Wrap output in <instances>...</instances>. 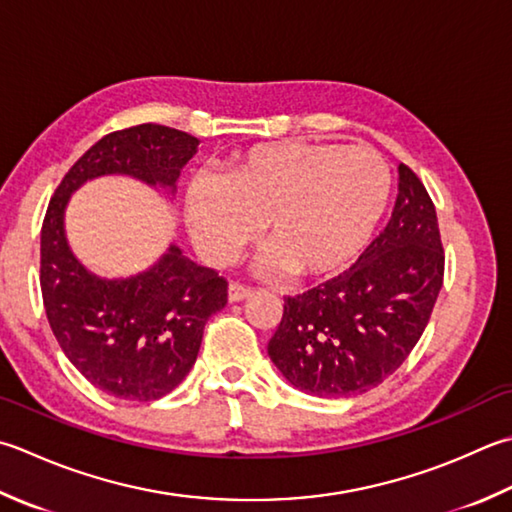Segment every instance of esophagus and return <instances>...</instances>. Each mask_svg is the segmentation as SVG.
Wrapping results in <instances>:
<instances>
[{
	"label": "esophagus",
	"instance_id": "obj_1",
	"mask_svg": "<svg viewBox=\"0 0 512 512\" xmlns=\"http://www.w3.org/2000/svg\"><path fill=\"white\" fill-rule=\"evenodd\" d=\"M250 293H253V290H250L248 286H244V284H237V282H233L228 286V302H244L246 297H250Z\"/></svg>",
	"mask_w": 512,
	"mask_h": 512
}]
</instances>
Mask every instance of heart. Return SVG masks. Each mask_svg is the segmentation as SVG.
I'll list each match as a JSON object with an SVG mask.
<instances>
[{
	"mask_svg": "<svg viewBox=\"0 0 512 512\" xmlns=\"http://www.w3.org/2000/svg\"><path fill=\"white\" fill-rule=\"evenodd\" d=\"M393 173L370 146L277 142L237 155L226 182L195 179L184 215L208 262L228 264L264 224L268 268L302 282L342 273L373 239Z\"/></svg>",
	"mask_w": 512,
	"mask_h": 512,
	"instance_id": "1",
	"label": "heart"
}]
</instances>
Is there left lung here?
Wrapping results in <instances>:
<instances>
[{
    "label": "left lung",
    "mask_w": 512,
    "mask_h": 512,
    "mask_svg": "<svg viewBox=\"0 0 512 512\" xmlns=\"http://www.w3.org/2000/svg\"><path fill=\"white\" fill-rule=\"evenodd\" d=\"M384 233L355 266L284 299L268 357L290 384L317 397H350L382 384L422 337L444 282L433 199L399 164Z\"/></svg>",
    "instance_id": "1"
}]
</instances>
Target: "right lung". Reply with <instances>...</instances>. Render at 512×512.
I'll return each mask as SVG.
<instances>
[{
	"mask_svg": "<svg viewBox=\"0 0 512 512\" xmlns=\"http://www.w3.org/2000/svg\"><path fill=\"white\" fill-rule=\"evenodd\" d=\"M197 146V137L159 124L117 130L77 159L46 210L39 284L48 324L70 364L117 399L153 402L179 386L208 317L226 306L228 284L177 244L142 273L99 277L68 244L66 206L86 182L108 175L133 177L173 199Z\"/></svg>",
	"mask_w": 512,
	"mask_h": 512,
	"instance_id": "right-lung-1",
	"label": "right lung"
}]
</instances>
